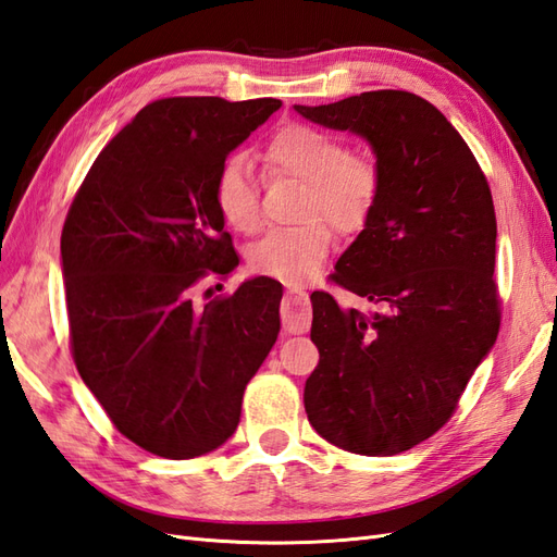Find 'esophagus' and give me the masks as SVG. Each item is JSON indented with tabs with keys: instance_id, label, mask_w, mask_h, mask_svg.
I'll return each instance as SVG.
<instances>
[{
	"instance_id": "1",
	"label": "esophagus",
	"mask_w": 557,
	"mask_h": 557,
	"mask_svg": "<svg viewBox=\"0 0 557 557\" xmlns=\"http://www.w3.org/2000/svg\"><path fill=\"white\" fill-rule=\"evenodd\" d=\"M311 323L309 295L302 288L288 286L286 300H283V329L288 333H305Z\"/></svg>"
}]
</instances>
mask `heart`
<instances>
[{
    "label": "heart",
    "instance_id": "b5f03b06",
    "mask_svg": "<svg viewBox=\"0 0 557 557\" xmlns=\"http://www.w3.org/2000/svg\"><path fill=\"white\" fill-rule=\"evenodd\" d=\"M267 162L276 172L307 184L302 220L321 213L337 234H359L381 198L383 176L375 160L349 156L341 139L317 127L278 129L267 144ZM212 198L216 212L236 232L252 234L260 226V198L246 158L232 156L222 162L214 174ZM322 221L269 232L250 248V267L257 274L288 283L309 278L323 264L333 243L331 228Z\"/></svg>",
    "mask_w": 557,
    "mask_h": 557
}]
</instances>
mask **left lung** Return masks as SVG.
Masks as SVG:
<instances>
[{
    "label": "left lung",
    "mask_w": 557,
    "mask_h": 557,
    "mask_svg": "<svg viewBox=\"0 0 557 557\" xmlns=\"http://www.w3.org/2000/svg\"><path fill=\"white\" fill-rule=\"evenodd\" d=\"M302 117L369 141L383 188L333 281L377 305L363 314L311 293L305 411L345 451L395 456L451 418L500 323L494 281L496 214L463 137L411 91H363Z\"/></svg>",
    "instance_id": "left-lung-1"
}]
</instances>
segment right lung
Wrapping results in <instances>:
<instances>
[{
	"mask_svg": "<svg viewBox=\"0 0 557 557\" xmlns=\"http://www.w3.org/2000/svg\"><path fill=\"white\" fill-rule=\"evenodd\" d=\"M278 99L172 97L144 106L94 160L61 234L71 349L113 425L184 460L236 432L274 347L281 283L255 276L208 305L191 288L238 267L214 174Z\"/></svg>",
	"mask_w": 557,
	"mask_h": 557,
	"instance_id": "add662e5",
	"label": "right lung"
}]
</instances>
